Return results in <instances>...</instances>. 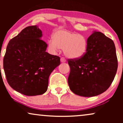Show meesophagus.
Listing matches in <instances>:
<instances>
[{
  "label": "esophagus",
  "mask_w": 123,
  "mask_h": 123,
  "mask_svg": "<svg viewBox=\"0 0 123 123\" xmlns=\"http://www.w3.org/2000/svg\"><path fill=\"white\" fill-rule=\"evenodd\" d=\"M60 61H61L62 63H64V62H66V59H65L64 57H62V58H60Z\"/></svg>",
  "instance_id": "34e87169"
}]
</instances>
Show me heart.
<instances>
[{"label":"heart","instance_id":"obj_1","mask_svg":"<svg viewBox=\"0 0 123 123\" xmlns=\"http://www.w3.org/2000/svg\"><path fill=\"white\" fill-rule=\"evenodd\" d=\"M48 46L54 52L62 49L65 56L71 59L81 58L88 48L87 39L83 35L67 30L55 32L53 40H49Z\"/></svg>","mask_w":123,"mask_h":123}]
</instances>
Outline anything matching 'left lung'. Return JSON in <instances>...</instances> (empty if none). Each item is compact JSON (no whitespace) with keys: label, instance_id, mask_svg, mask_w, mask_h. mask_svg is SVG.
<instances>
[{"label":"left lung","instance_id":"1","mask_svg":"<svg viewBox=\"0 0 123 123\" xmlns=\"http://www.w3.org/2000/svg\"><path fill=\"white\" fill-rule=\"evenodd\" d=\"M87 52L81 58L68 59V82L74 93L93 97L106 91L113 81L117 59L113 41L94 31L87 39Z\"/></svg>","mask_w":123,"mask_h":123}]
</instances>
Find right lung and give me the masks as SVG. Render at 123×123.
I'll use <instances>...</instances> for the list:
<instances>
[{
  "label": "right lung",
  "instance_id": "add662e5",
  "mask_svg": "<svg viewBox=\"0 0 123 123\" xmlns=\"http://www.w3.org/2000/svg\"><path fill=\"white\" fill-rule=\"evenodd\" d=\"M37 26L27 27L10 40L3 59L6 80L16 91L26 96L44 93L49 77L60 65V57L46 52Z\"/></svg>",
  "mask_w": 123,
  "mask_h": 123
}]
</instances>
